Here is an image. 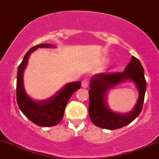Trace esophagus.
I'll return each instance as SVG.
<instances>
[{"label":"esophagus","instance_id":"34e87169","mask_svg":"<svg viewBox=\"0 0 159 159\" xmlns=\"http://www.w3.org/2000/svg\"><path fill=\"white\" fill-rule=\"evenodd\" d=\"M89 85V80L87 79V78H85V79H84L82 81H81V86H82V88H87L88 87Z\"/></svg>","mask_w":159,"mask_h":159}]
</instances>
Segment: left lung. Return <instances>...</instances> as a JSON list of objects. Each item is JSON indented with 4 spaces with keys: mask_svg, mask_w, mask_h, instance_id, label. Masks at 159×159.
<instances>
[{
    "mask_svg": "<svg viewBox=\"0 0 159 159\" xmlns=\"http://www.w3.org/2000/svg\"><path fill=\"white\" fill-rule=\"evenodd\" d=\"M132 81L136 84L139 98L134 109L127 114L111 111L106 103V95L109 89L123 81ZM89 97V116L90 120L99 128L116 130L126 126L139 116L143 109L146 81L142 64L136 57L131 60L122 72L99 73L91 78Z\"/></svg>",
    "mask_w": 159,
    "mask_h": 159,
    "instance_id": "obj_1",
    "label": "left lung"
}]
</instances>
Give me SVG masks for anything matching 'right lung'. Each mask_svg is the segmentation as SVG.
Segmentation results:
<instances>
[{
	"instance_id": "obj_1",
	"label": "right lung",
	"mask_w": 159,
	"mask_h": 159,
	"mask_svg": "<svg viewBox=\"0 0 159 159\" xmlns=\"http://www.w3.org/2000/svg\"><path fill=\"white\" fill-rule=\"evenodd\" d=\"M52 47H53V45L43 43L31 48L26 53L17 71L16 99L19 107L31 121L41 127L54 126L62 121L68 101L71 96L81 88V85L80 81L66 84L57 93L49 99L42 101L34 100L26 94L23 86L22 76L29 56L38 48Z\"/></svg>"
}]
</instances>
